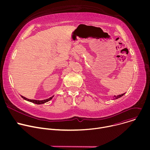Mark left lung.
<instances>
[{
    "label": "left lung",
    "instance_id": "obj_1",
    "mask_svg": "<svg viewBox=\"0 0 150 150\" xmlns=\"http://www.w3.org/2000/svg\"><path fill=\"white\" fill-rule=\"evenodd\" d=\"M125 94V93H123V94H120V95H118V96H115V97L113 98V99L114 100H116V99H117V98H120V97H122L123 95Z\"/></svg>",
    "mask_w": 150,
    "mask_h": 150
}]
</instances>
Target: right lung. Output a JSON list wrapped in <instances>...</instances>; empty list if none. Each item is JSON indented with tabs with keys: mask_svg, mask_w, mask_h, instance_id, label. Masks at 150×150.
<instances>
[{
	"mask_svg": "<svg viewBox=\"0 0 150 150\" xmlns=\"http://www.w3.org/2000/svg\"><path fill=\"white\" fill-rule=\"evenodd\" d=\"M21 96V97H22L23 98H24V100H27V101H30V102H31V103L37 104H44V103H46V102H48L49 101H50V100H52V98L54 97V96H52V97H50V98H47V99L43 100H30V99H28V98H25V97H23V96Z\"/></svg>",
	"mask_w": 150,
	"mask_h": 150,
	"instance_id": "add662e5",
	"label": "right lung"
}]
</instances>
